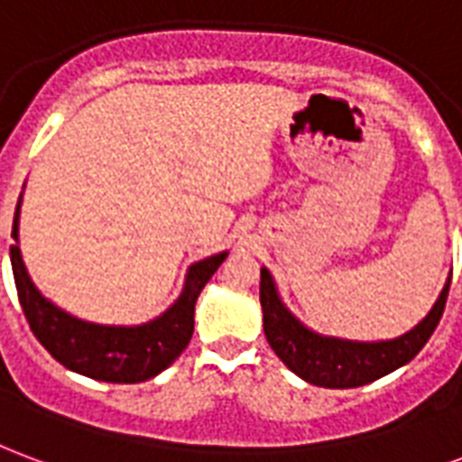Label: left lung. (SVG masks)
Here are the masks:
<instances>
[{
	"label": "left lung",
	"mask_w": 462,
	"mask_h": 462,
	"mask_svg": "<svg viewBox=\"0 0 462 462\" xmlns=\"http://www.w3.org/2000/svg\"><path fill=\"white\" fill-rule=\"evenodd\" d=\"M448 289L450 276L433 303V309L409 333L392 337V340L360 343V340L320 336L303 326L299 318L283 306L282 296L276 291L274 276L269 274L266 266H262L259 300H262V313H264V336L276 357L309 384L326 389L362 387L404 367L406 362H411L419 355L443 316Z\"/></svg>",
	"instance_id": "left-lung-1"
}]
</instances>
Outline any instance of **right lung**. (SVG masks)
<instances>
[{
	"label": "right lung",
	"mask_w": 462,
	"mask_h": 462,
	"mask_svg": "<svg viewBox=\"0 0 462 462\" xmlns=\"http://www.w3.org/2000/svg\"><path fill=\"white\" fill-rule=\"evenodd\" d=\"M19 213L22 196L14 213V245L9 249L19 303L33 336L63 367L100 382L136 384L156 377L186 350L193 336L198 296L225 262L227 252L188 266L183 291L162 316L142 326H102L58 309L31 282L19 249Z\"/></svg>",
	"instance_id": "obj_1"
}]
</instances>
